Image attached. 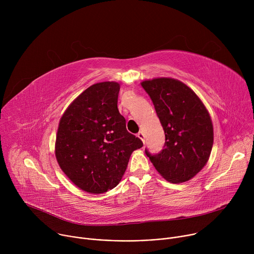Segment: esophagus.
Segmentation results:
<instances>
[{
	"label": "esophagus",
	"instance_id": "esophagus-1",
	"mask_svg": "<svg viewBox=\"0 0 254 254\" xmlns=\"http://www.w3.org/2000/svg\"><path fill=\"white\" fill-rule=\"evenodd\" d=\"M140 139H141V141L143 142V144L146 143V135H144V133L142 132V131H139V132H137V134H136Z\"/></svg>",
	"mask_w": 254,
	"mask_h": 254
}]
</instances>
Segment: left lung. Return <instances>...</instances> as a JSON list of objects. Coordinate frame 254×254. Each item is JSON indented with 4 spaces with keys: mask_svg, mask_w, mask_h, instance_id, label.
Listing matches in <instances>:
<instances>
[{
    "mask_svg": "<svg viewBox=\"0 0 254 254\" xmlns=\"http://www.w3.org/2000/svg\"><path fill=\"white\" fill-rule=\"evenodd\" d=\"M165 131L164 149L146 154L168 182L191 180L207 164L213 147V125L206 106L185 83L170 77L141 81Z\"/></svg>",
    "mask_w": 254,
    "mask_h": 254,
    "instance_id": "8db88e82",
    "label": "left lung"
}]
</instances>
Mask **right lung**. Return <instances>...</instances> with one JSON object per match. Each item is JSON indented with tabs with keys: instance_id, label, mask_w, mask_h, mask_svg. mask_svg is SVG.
Returning a JSON list of instances; mask_svg holds the SVG:
<instances>
[{
	"instance_id": "add662e5",
	"label": "right lung",
	"mask_w": 254,
	"mask_h": 254,
	"mask_svg": "<svg viewBox=\"0 0 254 254\" xmlns=\"http://www.w3.org/2000/svg\"><path fill=\"white\" fill-rule=\"evenodd\" d=\"M121 85L95 83L80 93L62 115L55 141L60 169L76 187L91 194L114 189L131 153L142 141L129 133L118 110Z\"/></svg>"
}]
</instances>
